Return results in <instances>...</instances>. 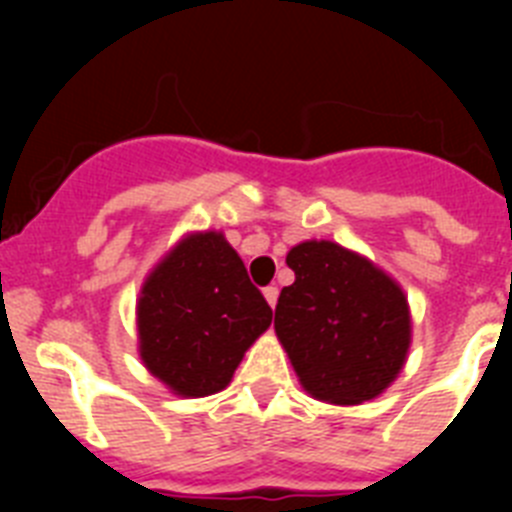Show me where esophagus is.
<instances>
[{"label": "esophagus", "mask_w": 512, "mask_h": 512, "mask_svg": "<svg viewBox=\"0 0 512 512\" xmlns=\"http://www.w3.org/2000/svg\"><path fill=\"white\" fill-rule=\"evenodd\" d=\"M264 297H266V302L271 305V310H274V307H277V300H279V289L277 287H266Z\"/></svg>", "instance_id": "esophagus-1"}]
</instances>
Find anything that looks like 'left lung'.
Returning <instances> with one entry per match:
<instances>
[{
	"label": "left lung",
	"instance_id": "8db88e82",
	"mask_svg": "<svg viewBox=\"0 0 512 512\" xmlns=\"http://www.w3.org/2000/svg\"><path fill=\"white\" fill-rule=\"evenodd\" d=\"M295 284L282 289L274 330L300 384L323 402L361 405L382 395L410 348V307L379 266L333 241L287 253Z\"/></svg>",
	"mask_w": 512,
	"mask_h": 512
}]
</instances>
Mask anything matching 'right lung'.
Returning a JSON list of instances; mask_svg holds the SVG:
<instances>
[{
    "label": "right lung",
    "mask_w": 512,
    "mask_h": 512,
    "mask_svg": "<svg viewBox=\"0 0 512 512\" xmlns=\"http://www.w3.org/2000/svg\"><path fill=\"white\" fill-rule=\"evenodd\" d=\"M269 325V302L215 230L182 238L140 287V359L174 395L225 390Z\"/></svg>",
    "instance_id": "right-lung-1"
}]
</instances>
